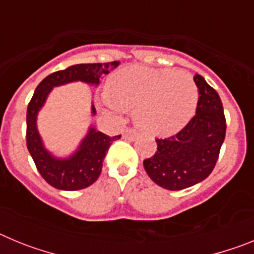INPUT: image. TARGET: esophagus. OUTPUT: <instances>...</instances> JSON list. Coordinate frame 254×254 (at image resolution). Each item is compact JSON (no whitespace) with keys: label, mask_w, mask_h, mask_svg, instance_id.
Masks as SVG:
<instances>
[{"label":"esophagus","mask_w":254,"mask_h":254,"mask_svg":"<svg viewBox=\"0 0 254 254\" xmlns=\"http://www.w3.org/2000/svg\"><path fill=\"white\" fill-rule=\"evenodd\" d=\"M137 136H138V132L134 128H126L125 131H123V138H125V140L134 141L136 138H137Z\"/></svg>","instance_id":"esophagus-1"}]
</instances>
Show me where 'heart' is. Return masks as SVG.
I'll return each mask as SVG.
<instances>
[{"instance_id": "1", "label": "heart", "mask_w": 254, "mask_h": 254, "mask_svg": "<svg viewBox=\"0 0 254 254\" xmlns=\"http://www.w3.org/2000/svg\"><path fill=\"white\" fill-rule=\"evenodd\" d=\"M105 105L114 111L134 108V122L155 136L183 128L196 112L198 89L186 71L128 66L114 73Z\"/></svg>"}]
</instances>
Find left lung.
<instances>
[{"instance_id": "1", "label": "left lung", "mask_w": 254, "mask_h": 254, "mask_svg": "<svg viewBox=\"0 0 254 254\" xmlns=\"http://www.w3.org/2000/svg\"><path fill=\"white\" fill-rule=\"evenodd\" d=\"M198 89L196 114L177 134L156 138L158 151L143 160L152 182L169 190L192 187L214 170L225 138L223 103L201 75L193 77Z\"/></svg>"}]
</instances>
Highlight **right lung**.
<instances>
[{
  "label": "right lung",
  "mask_w": 254,
  "mask_h": 254,
  "mask_svg": "<svg viewBox=\"0 0 254 254\" xmlns=\"http://www.w3.org/2000/svg\"><path fill=\"white\" fill-rule=\"evenodd\" d=\"M120 62L108 64H80L53 72L42 80L34 91L26 112V146L35 167L44 181L52 187L62 190H77L89 187L99 178L103 160L109 146L121 134L109 137L103 132L89 128L86 137L82 140L77 151L67 159H57L43 146L37 128V116L44 105L49 91L55 86L72 81H84L86 84L99 85V78L116 68ZM95 114V107H91Z\"/></svg>",
  "instance_id": "add662e5"
}]
</instances>
